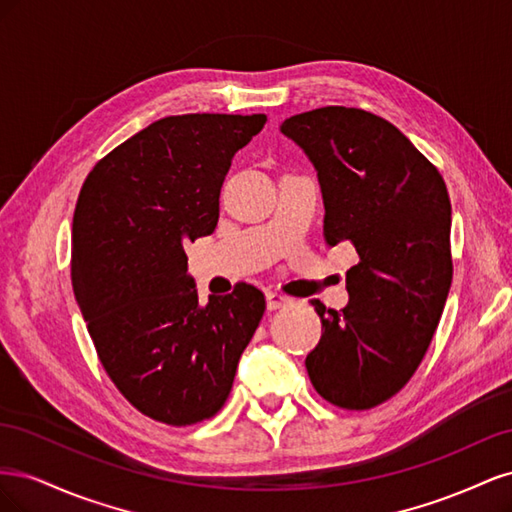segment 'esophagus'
Instances as JSON below:
<instances>
[{"label":"esophagus","mask_w":512,"mask_h":512,"mask_svg":"<svg viewBox=\"0 0 512 512\" xmlns=\"http://www.w3.org/2000/svg\"><path fill=\"white\" fill-rule=\"evenodd\" d=\"M290 299L284 297V294L280 292H267V307L271 309V312H275V309H280L284 305H288Z\"/></svg>","instance_id":"1"}]
</instances>
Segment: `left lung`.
<instances>
[{
	"label": "left lung",
	"instance_id": "1",
	"mask_svg": "<svg viewBox=\"0 0 512 512\" xmlns=\"http://www.w3.org/2000/svg\"><path fill=\"white\" fill-rule=\"evenodd\" d=\"M282 132L318 170L324 241L359 254L342 312L312 301L322 337L305 359L309 380L337 408H376L421 365L451 288L446 183L393 123L363 108L322 106Z\"/></svg>",
	"mask_w": 512,
	"mask_h": 512
}]
</instances>
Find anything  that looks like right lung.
<instances>
[{
  "label": "right lung",
  "mask_w": 512,
  "mask_h": 512,
  "mask_svg": "<svg viewBox=\"0 0 512 512\" xmlns=\"http://www.w3.org/2000/svg\"><path fill=\"white\" fill-rule=\"evenodd\" d=\"M267 115L164 117L87 175L72 220V288L98 359L130 404L185 427L218 414L265 314L243 284L198 303L185 239L207 237L235 153Z\"/></svg>",
  "instance_id": "add662e5"
}]
</instances>
